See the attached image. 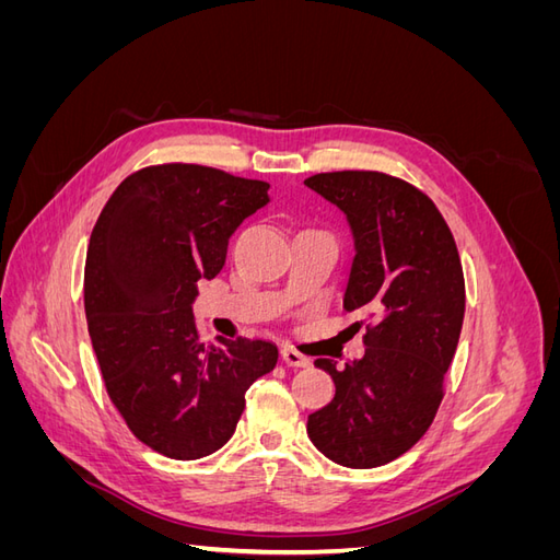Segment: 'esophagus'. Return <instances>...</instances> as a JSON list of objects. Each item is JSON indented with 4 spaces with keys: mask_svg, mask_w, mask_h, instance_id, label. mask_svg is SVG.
Listing matches in <instances>:
<instances>
[{
    "mask_svg": "<svg viewBox=\"0 0 560 560\" xmlns=\"http://www.w3.org/2000/svg\"><path fill=\"white\" fill-rule=\"evenodd\" d=\"M280 358L287 366H308V358L306 354H301L299 350L294 348H282L280 350Z\"/></svg>",
    "mask_w": 560,
    "mask_h": 560,
    "instance_id": "obj_1",
    "label": "esophagus"
}]
</instances>
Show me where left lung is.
<instances>
[{
	"instance_id": "1",
	"label": "left lung",
	"mask_w": 560,
	"mask_h": 560,
	"mask_svg": "<svg viewBox=\"0 0 560 560\" xmlns=\"http://www.w3.org/2000/svg\"><path fill=\"white\" fill-rule=\"evenodd\" d=\"M348 219L354 257L346 311L371 325L364 358L336 369V395L308 416L329 460L369 469L395 460L432 425L465 317V278L453 233L409 182L374 171L319 173L303 182Z\"/></svg>"
}]
</instances>
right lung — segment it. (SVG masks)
Wrapping results in <instances>:
<instances>
[{"label":"right lung","mask_w":560,"mask_h":560,"mask_svg":"<svg viewBox=\"0 0 560 560\" xmlns=\"http://www.w3.org/2000/svg\"><path fill=\"white\" fill-rule=\"evenodd\" d=\"M268 184L194 163L132 173L91 233L83 308L107 395L142 444L175 460L222 448L247 387L273 371L270 341L202 343L198 280L226 261L243 219L268 206Z\"/></svg>","instance_id":"right-lung-1"}]
</instances>
